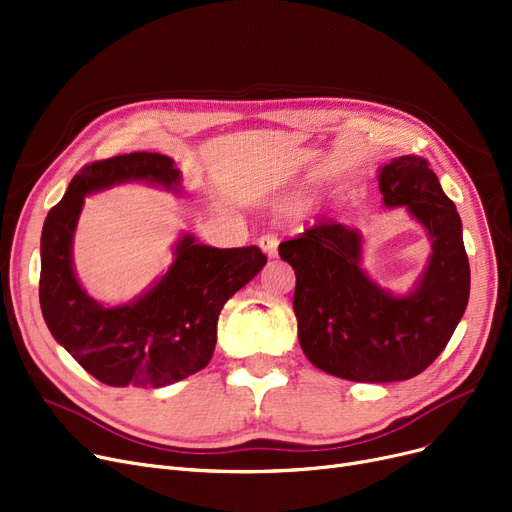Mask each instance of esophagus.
I'll list each match as a JSON object with an SVG mask.
<instances>
[{
    "label": "esophagus",
    "instance_id": "34e87169",
    "mask_svg": "<svg viewBox=\"0 0 512 512\" xmlns=\"http://www.w3.org/2000/svg\"><path fill=\"white\" fill-rule=\"evenodd\" d=\"M257 242H259V249L268 257L278 255V236L276 234H263Z\"/></svg>",
    "mask_w": 512,
    "mask_h": 512
}]
</instances>
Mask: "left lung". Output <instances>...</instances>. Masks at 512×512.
<instances>
[{
  "label": "left lung",
  "instance_id": "left-lung-1",
  "mask_svg": "<svg viewBox=\"0 0 512 512\" xmlns=\"http://www.w3.org/2000/svg\"><path fill=\"white\" fill-rule=\"evenodd\" d=\"M383 205L406 207L427 230L431 255L408 295L376 284L362 268V232L326 215L280 242L293 265L299 343L316 368L355 383L408 381L446 349L471 291L456 205L429 163L397 157L379 169Z\"/></svg>",
  "mask_w": 512,
  "mask_h": 512
}]
</instances>
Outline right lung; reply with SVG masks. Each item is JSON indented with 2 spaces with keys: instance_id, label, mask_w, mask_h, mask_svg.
<instances>
[{
  "instance_id": "add662e5",
  "label": "right lung",
  "mask_w": 512,
  "mask_h": 512,
  "mask_svg": "<svg viewBox=\"0 0 512 512\" xmlns=\"http://www.w3.org/2000/svg\"><path fill=\"white\" fill-rule=\"evenodd\" d=\"M146 182L182 190V173L159 152H131L83 167L41 232L39 303L52 337L110 387H167L203 370L215 349L217 318L268 259L257 247L215 249L184 234L173 263L154 284L121 305L85 293L73 265V238L85 196Z\"/></svg>"
}]
</instances>
